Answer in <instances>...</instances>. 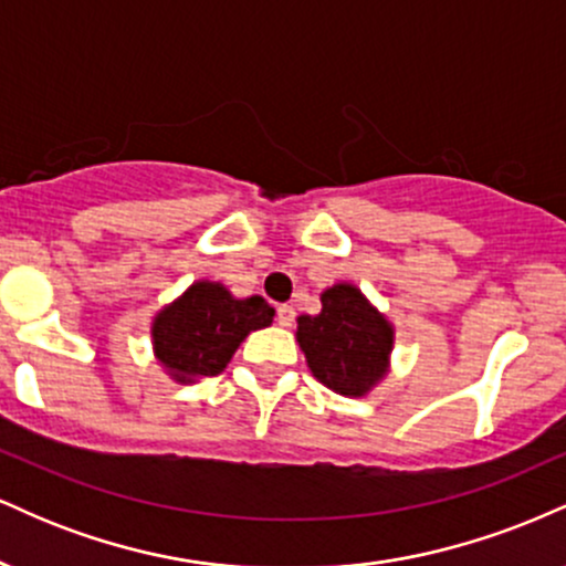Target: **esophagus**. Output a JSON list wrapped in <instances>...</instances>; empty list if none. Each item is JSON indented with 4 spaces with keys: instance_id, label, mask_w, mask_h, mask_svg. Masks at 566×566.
I'll list each match as a JSON object with an SVG mask.
<instances>
[{
    "instance_id": "1",
    "label": "esophagus",
    "mask_w": 566,
    "mask_h": 566,
    "mask_svg": "<svg viewBox=\"0 0 566 566\" xmlns=\"http://www.w3.org/2000/svg\"><path fill=\"white\" fill-rule=\"evenodd\" d=\"M276 322L282 324V327H290L292 322H295V308L292 305H276Z\"/></svg>"
}]
</instances>
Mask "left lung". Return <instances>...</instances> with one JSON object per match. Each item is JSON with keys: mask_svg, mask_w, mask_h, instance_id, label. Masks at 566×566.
<instances>
[{"mask_svg": "<svg viewBox=\"0 0 566 566\" xmlns=\"http://www.w3.org/2000/svg\"><path fill=\"white\" fill-rule=\"evenodd\" d=\"M297 343L316 380L361 396L386 375L394 329L354 284H335L322 295V314L297 319Z\"/></svg>", "mask_w": 566, "mask_h": 566, "instance_id": "8db88e82", "label": "left lung"}]
</instances>
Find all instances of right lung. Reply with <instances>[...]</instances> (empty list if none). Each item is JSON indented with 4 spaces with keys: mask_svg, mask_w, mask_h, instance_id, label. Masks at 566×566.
Here are the masks:
<instances>
[{
    "mask_svg": "<svg viewBox=\"0 0 566 566\" xmlns=\"http://www.w3.org/2000/svg\"><path fill=\"white\" fill-rule=\"evenodd\" d=\"M274 308L261 295L237 297L212 282H197L154 322L157 359L178 380L212 378L231 361L252 329L269 327Z\"/></svg>",
    "mask_w": 566,
    "mask_h": 566,
    "instance_id": "right-lung-1",
    "label": "right lung"
}]
</instances>
